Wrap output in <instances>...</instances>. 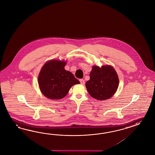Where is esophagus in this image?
<instances>
[{
  "instance_id": "1",
  "label": "esophagus",
  "mask_w": 155,
  "mask_h": 155,
  "mask_svg": "<svg viewBox=\"0 0 155 155\" xmlns=\"http://www.w3.org/2000/svg\"><path fill=\"white\" fill-rule=\"evenodd\" d=\"M79 81H80V83L81 84H84V83H85V82H84V80L83 79H79Z\"/></svg>"
}]
</instances>
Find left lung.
Here are the masks:
<instances>
[{
    "mask_svg": "<svg viewBox=\"0 0 155 155\" xmlns=\"http://www.w3.org/2000/svg\"><path fill=\"white\" fill-rule=\"evenodd\" d=\"M90 79L86 83L91 97L99 100L110 98L117 90L119 78L114 68L110 65L92 67Z\"/></svg>",
    "mask_w": 155,
    "mask_h": 155,
    "instance_id": "1",
    "label": "left lung"
}]
</instances>
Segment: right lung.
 I'll list each match as a JSON object with an SVG mask.
<instances>
[{
  "mask_svg": "<svg viewBox=\"0 0 155 155\" xmlns=\"http://www.w3.org/2000/svg\"><path fill=\"white\" fill-rule=\"evenodd\" d=\"M66 62L50 61L44 64L40 72L38 82L42 94L50 99L65 97L72 86L80 83L71 72L65 70Z\"/></svg>",
  "mask_w": 155,
  "mask_h": 155,
  "instance_id": "right-lung-1",
  "label": "right lung"
}]
</instances>
